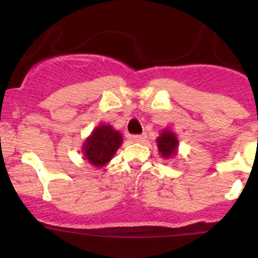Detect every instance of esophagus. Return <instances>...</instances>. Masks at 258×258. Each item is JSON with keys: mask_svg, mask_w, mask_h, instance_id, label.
Returning a JSON list of instances; mask_svg holds the SVG:
<instances>
[{"mask_svg": "<svg viewBox=\"0 0 258 258\" xmlns=\"http://www.w3.org/2000/svg\"><path fill=\"white\" fill-rule=\"evenodd\" d=\"M146 138H147V136L143 133V135H136V136H133L132 141H133V142H137V143H142V142L146 141Z\"/></svg>", "mask_w": 258, "mask_h": 258, "instance_id": "esophagus-1", "label": "esophagus"}]
</instances>
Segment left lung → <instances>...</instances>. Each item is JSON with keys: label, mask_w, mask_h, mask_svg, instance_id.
<instances>
[{"label": "left lung", "mask_w": 258, "mask_h": 258, "mask_svg": "<svg viewBox=\"0 0 258 258\" xmlns=\"http://www.w3.org/2000/svg\"><path fill=\"white\" fill-rule=\"evenodd\" d=\"M156 144H158L160 155L164 158V160L173 159L178 154L179 141L171 130H162L159 137L156 138Z\"/></svg>", "instance_id": "1"}]
</instances>
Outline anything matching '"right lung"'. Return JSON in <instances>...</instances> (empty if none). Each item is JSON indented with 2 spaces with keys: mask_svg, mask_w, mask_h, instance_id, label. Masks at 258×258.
<instances>
[{
  "mask_svg": "<svg viewBox=\"0 0 258 258\" xmlns=\"http://www.w3.org/2000/svg\"><path fill=\"white\" fill-rule=\"evenodd\" d=\"M122 136L111 125L102 123L92 131L82 146L84 159L96 167L108 164L122 144Z\"/></svg>",
  "mask_w": 258,
  "mask_h": 258,
  "instance_id": "add662e5",
  "label": "right lung"
}]
</instances>
